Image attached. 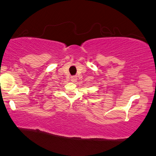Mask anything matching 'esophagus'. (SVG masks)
Here are the masks:
<instances>
[{
    "label": "esophagus",
    "instance_id": "1",
    "mask_svg": "<svg viewBox=\"0 0 156 156\" xmlns=\"http://www.w3.org/2000/svg\"><path fill=\"white\" fill-rule=\"evenodd\" d=\"M76 80H77V76H71V81H73V82H76Z\"/></svg>",
    "mask_w": 156,
    "mask_h": 156
}]
</instances>
